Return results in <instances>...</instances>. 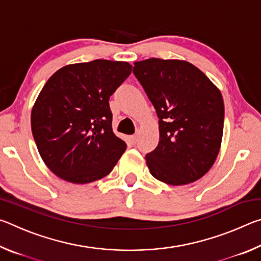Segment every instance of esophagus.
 I'll list each match as a JSON object with an SVG mask.
<instances>
[{"mask_svg":"<svg viewBox=\"0 0 261 261\" xmlns=\"http://www.w3.org/2000/svg\"><path fill=\"white\" fill-rule=\"evenodd\" d=\"M130 139H131V143L132 144H137V141H138V132H137V134H135L134 136H131L130 137Z\"/></svg>","mask_w":261,"mask_h":261,"instance_id":"obj_1","label":"esophagus"}]
</instances>
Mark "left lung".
<instances>
[{
  "label": "left lung",
  "instance_id": "obj_1",
  "mask_svg": "<svg viewBox=\"0 0 261 261\" xmlns=\"http://www.w3.org/2000/svg\"><path fill=\"white\" fill-rule=\"evenodd\" d=\"M132 71L159 117L160 140L145 156L149 173L170 185L199 179L213 166L222 140L220 91L185 61L153 57L136 62Z\"/></svg>",
  "mask_w": 261,
  "mask_h": 261
}]
</instances>
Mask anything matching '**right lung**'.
I'll return each instance as SVG.
<instances>
[{
	"label": "right lung",
	"mask_w": 261,
	"mask_h": 261,
	"mask_svg": "<svg viewBox=\"0 0 261 261\" xmlns=\"http://www.w3.org/2000/svg\"><path fill=\"white\" fill-rule=\"evenodd\" d=\"M126 62L94 60L67 65L48 79L31 114L47 167L76 184L107 176L126 148L113 132L109 98L130 76Z\"/></svg>",
	"instance_id": "obj_1"
}]
</instances>
